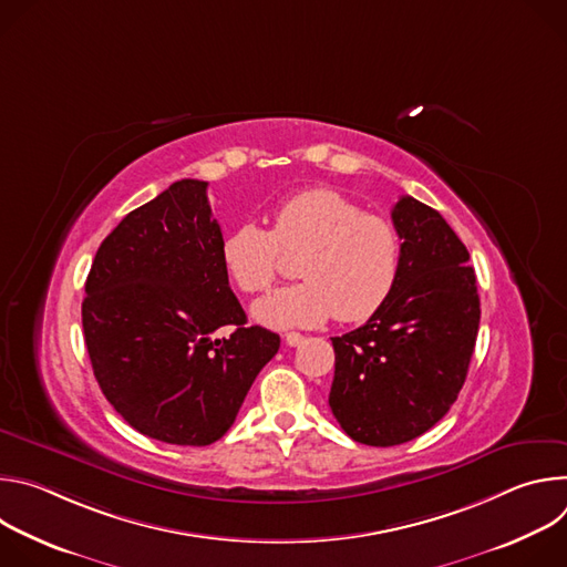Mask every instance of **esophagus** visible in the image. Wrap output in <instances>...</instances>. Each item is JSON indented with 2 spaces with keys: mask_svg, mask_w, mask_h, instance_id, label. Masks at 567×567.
<instances>
[{
  "mask_svg": "<svg viewBox=\"0 0 567 567\" xmlns=\"http://www.w3.org/2000/svg\"><path fill=\"white\" fill-rule=\"evenodd\" d=\"M302 339H305V337H302L300 332H287V334H285V341H287V346H291V348L300 346Z\"/></svg>",
  "mask_w": 567,
  "mask_h": 567,
  "instance_id": "34e87169",
  "label": "esophagus"
}]
</instances>
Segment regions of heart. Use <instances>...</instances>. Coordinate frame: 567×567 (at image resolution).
I'll return each instance as SVG.
<instances>
[{"mask_svg": "<svg viewBox=\"0 0 567 567\" xmlns=\"http://www.w3.org/2000/svg\"><path fill=\"white\" fill-rule=\"evenodd\" d=\"M282 251L306 254L298 262L302 282L256 302V318L271 328H316L332 316L368 320L388 302L401 271L394 224L328 188L287 199L276 210L274 230L247 221L221 241L224 267L245 293L274 285Z\"/></svg>", "mask_w": 567, "mask_h": 567, "instance_id": "obj_1", "label": "heart"}]
</instances>
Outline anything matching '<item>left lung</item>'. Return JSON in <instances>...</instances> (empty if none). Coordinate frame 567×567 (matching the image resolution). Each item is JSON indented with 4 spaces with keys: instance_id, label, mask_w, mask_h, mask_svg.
<instances>
[{
    "instance_id": "1",
    "label": "left lung",
    "mask_w": 567,
    "mask_h": 567,
    "mask_svg": "<svg viewBox=\"0 0 567 567\" xmlns=\"http://www.w3.org/2000/svg\"><path fill=\"white\" fill-rule=\"evenodd\" d=\"M401 271L365 326L334 337L330 409L368 446H396L433 429L457 399L480 326L468 251L431 206L401 197L392 208Z\"/></svg>"
}]
</instances>
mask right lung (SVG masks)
<instances>
[{
	"label": "right lung",
	"mask_w": 567,
	"mask_h": 567,
	"mask_svg": "<svg viewBox=\"0 0 567 567\" xmlns=\"http://www.w3.org/2000/svg\"><path fill=\"white\" fill-rule=\"evenodd\" d=\"M206 182L182 179L127 213L92 262L83 330L94 377L138 433L208 446L235 422L280 337L228 287ZM219 327H233L215 340Z\"/></svg>",
	"instance_id": "obj_1"
}]
</instances>
